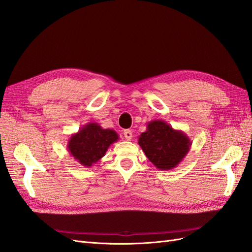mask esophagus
Here are the masks:
<instances>
[{"label":"esophagus","instance_id":"obj_1","mask_svg":"<svg viewBox=\"0 0 252 252\" xmlns=\"http://www.w3.org/2000/svg\"><path fill=\"white\" fill-rule=\"evenodd\" d=\"M123 134H124L125 139H126L127 141H130V140L132 139V131L129 130V129H126V130H124Z\"/></svg>","mask_w":252,"mask_h":252}]
</instances>
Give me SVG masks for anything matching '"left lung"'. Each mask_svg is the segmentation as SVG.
<instances>
[{
	"mask_svg": "<svg viewBox=\"0 0 252 252\" xmlns=\"http://www.w3.org/2000/svg\"><path fill=\"white\" fill-rule=\"evenodd\" d=\"M139 145L145 156L159 170L177 167L191 147V140L182 130H177L167 122H148L146 131L139 135Z\"/></svg>",
	"mask_w": 252,
	"mask_h": 252,
	"instance_id": "left-lung-1",
	"label": "left lung"
}]
</instances>
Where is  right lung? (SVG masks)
Returning a JSON list of instances; mask_svg holds the SVG:
<instances>
[{
	"mask_svg": "<svg viewBox=\"0 0 252 252\" xmlns=\"http://www.w3.org/2000/svg\"><path fill=\"white\" fill-rule=\"evenodd\" d=\"M119 134L113 129H104L90 122L71 134L67 148L73 158L84 167H91L105 156L110 145L118 142Z\"/></svg>",
	"mask_w": 252,
	"mask_h": 252,
	"instance_id": "obj_1",
	"label": "right lung"
}]
</instances>
